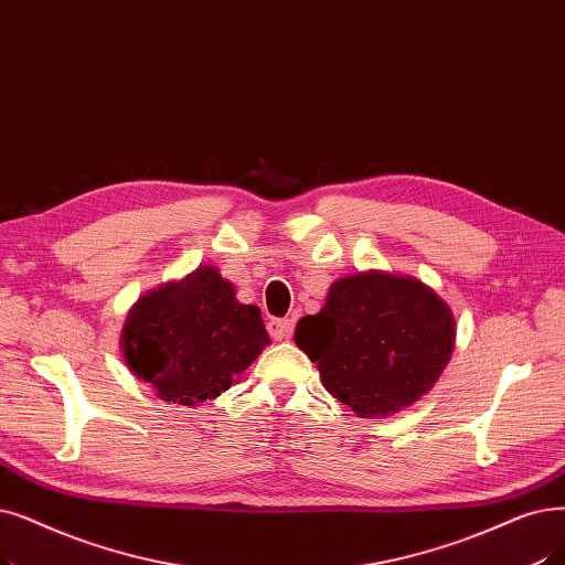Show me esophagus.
I'll return each mask as SVG.
<instances>
[{
    "label": "esophagus",
    "instance_id": "obj_1",
    "mask_svg": "<svg viewBox=\"0 0 565 565\" xmlns=\"http://www.w3.org/2000/svg\"><path fill=\"white\" fill-rule=\"evenodd\" d=\"M267 332L275 341H284V339L290 337V321H288V318H269Z\"/></svg>",
    "mask_w": 565,
    "mask_h": 565
}]
</instances>
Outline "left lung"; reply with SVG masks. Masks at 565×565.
<instances>
[{"label":"left lung","mask_w":565,"mask_h":565,"mask_svg":"<svg viewBox=\"0 0 565 565\" xmlns=\"http://www.w3.org/2000/svg\"><path fill=\"white\" fill-rule=\"evenodd\" d=\"M455 313L415 277L366 269L337 279L326 307L296 328L326 390L358 418H385L418 402L450 362Z\"/></svg>","instance_id":"obj_1"}]
</instances>
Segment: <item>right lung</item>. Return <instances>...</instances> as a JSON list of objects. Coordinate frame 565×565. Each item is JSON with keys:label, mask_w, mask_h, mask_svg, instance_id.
Wrapping results in <instances>:
<instances>
[{"label": "right lung", "mask_w": 565, "mask_h": 565, "mask_svg": "<svg viewBox=\"0 0 565 565\" xmlns=\"http://www.w3.org/2000/svg\"><path fill=\"white\" fill-rule=\"evenodd\" d=\"M265 347L260 309L237 302L235 286L214 265L140 296L119 337L129 372L159 399L182 406L222 395Z\"/></svg>", "instance_id": "obj_1"}]
</instances>
